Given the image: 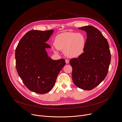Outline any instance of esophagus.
<instances>
[{"instance_id": "34e87169", "label": "esophagus", "mask_w": 122, "mask_h": 122, "mask_svg": "<svg viewBox=\"0 0 122 122\" xmlns=\"http://www.w3.org/2000/svg\"><path fill=\"white\" fill-rule=\"evenodd\" d=\"M65 62H66V64H68L69 63V60L68 59H66L65 60Z\"/></svg>"}]
</instances>
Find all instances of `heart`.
Segmentation results:
<instances>
[{
  "label": "heart",
  "mask_w": 122,
  "mask_h": 122,
  "mask_svg": "<svg viewBox=\"0 0 122 122\" xmlns=\"http://www.w3.org/2000/svg\"><path fill=\"white\" fill-rule=\"evenodd\" d=\"M85 39L81 33L64 32L56 37L54 44L58 50L64 51L69 57H77L83 53L85 46Z\"/></svg>",
  "instance_id": "obj_1"
}]
</instances>
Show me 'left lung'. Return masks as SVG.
<instances>
[{
  "label": "left lung",
  "mask_w": 122,
  "mask_h": 122,
  "mask_svg": "<svg viewBox=\"0 0 122 122\" xmlns=\"http://www.w3.org/2000/svg\"><path fill=\"white\" fill-rule=\"evenodd\" d=\"M87 34L83 53L69 63L72 67V78L78 87L90 90L106 77L111 55L107 40L100 31L92 25L79 28Z\"/></svg>",
  "instance_id": "1"
}]
</instances>
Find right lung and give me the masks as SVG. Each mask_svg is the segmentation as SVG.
I'll use <instances>...</instances> for the list:
<instances>
[{"label":"right lung","instance_id":"right-lung-1","mask_svg":"<svg viewBox=\"0 0 122 122\" xmlns=\"http://www.w3.org/2000/svg\"><path fill=\"white\" fill-rule=\"evenodd\" d=\"M54 30H33L20 40L15 50L17 72L26 87L38 94L50 91L57 77L66 65L64 59H51L46 48H51L46 41Z\"/></svg>","mask_w":122,"mask_h":122}]
</instances>
